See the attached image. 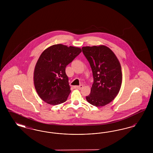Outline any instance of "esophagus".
Returning a JSON list of instances; mask_svg holds the SVG:
<instances>
[{
	"mask_svg": "<svg viewBox=\"0 0 153 153\" xmlns=\"http://www.w3.org/2000/svg\"><path fill=\"white\" fill-rule=\"evenodd\" d=\"M82 87H83V85H79V86H74V88H76V89H81Z\"/></svg>",
	"mask_w": 153,
	"mask_h": 153,
	"instance_id": "esophagus-1",
	"label": "esophagus"
}]
</instances>
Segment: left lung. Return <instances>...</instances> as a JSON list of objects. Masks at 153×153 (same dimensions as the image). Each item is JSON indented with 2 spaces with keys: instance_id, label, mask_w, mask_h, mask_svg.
Listing matches in <instances>:
<instances>
[{
  "instance_id": "left-lung-1",
  "label": "left lung",
  "mask_w": 153,
  "mask_h": 153,
  "mask_svg": "<svg viewBox=\"0 0 153 153\" xmlns=\"http://www.w3.org/2000/svg\"><path fill=\"white\" fill-rule=\"evenodd\" d=\"M82 51L91 67L94 82L87 102L96 107L105 105L118 94L122 85L121 66L117 56L105 46H85Z\"/></svg>"
}]
</instances>
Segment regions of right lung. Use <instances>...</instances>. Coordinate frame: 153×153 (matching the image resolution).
<instances>
[{"instance_id": "obj_1", "label": "right lung", "mask_w": 153, "mask_h": 153, "mask_svg": "<svg viewBox=\"0 0 153 153\" xmlns=\"http://www.w3.org/2000/svg\"><path fill=\"white\" fill-rule=\"evenodd\" d=\"M81 52L80 48L62 44L51 46L42 52L35 67L34 82L43 101L51 105L66 101L71 91L66 67Z\"/></svg>"}]
</instances>
